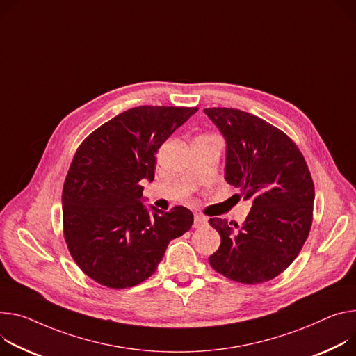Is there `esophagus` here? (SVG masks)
Here are the masks:
<instances>
[{
    "label": "esophagus",
    "mask_w": 356,
    "mask_h": 356,
    "mask_svg": "<svg viewBox=\"0 0 356 356\" xmlns=\"http://www.w3.org/2000/svg\"><path fill=\"white\" fill-rule=\"evenodd\" d=\"M206 222H207V218H206V217H203V216H200V214H195V222H193V225H195L196 229L203 227V225H206Z\"/></svg>",
    "instance_id": "34e87169"
}]
</instances>
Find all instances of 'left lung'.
<instances>
[{
  "label": "left lung",
  "mask_w": 356,
  "mask_h": 356,
  "mask_svg": "<svg viewBox=\"0 0 356 356\" xmlns=\"http://www.w3.org/2000/svg\"><path fill=\"white\" fill-rule=\"evenodd\" d=\"M204 113L225 140V181L252 203L241 225L209 220L221 237L209 263L237 282L273 280L296 260L309 234L315 191L305 159L293 140L261 118L229 108Z\"/></svg>",
  "instance_id": "1"
}]
</instances>
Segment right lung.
<instances>
[{"label": "right lung", "mask_w": 356, "mask_h": 356, "mask_svg": "<svg viewBox=\"0 0 356 356\" xmlns=\"http://www.w3.org/2000/svg\"><path fill=\"white\" fill-rule=\"evenodd\" d=\"M197 108L138 106L92 132L78 147L62 190L63 236L79 268L109 288L147 280L169 243L193 224L183 207L147 209L159 147Z\"/></svg>", "instance_id": "add662e5"}]
</instances>
